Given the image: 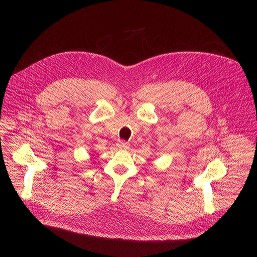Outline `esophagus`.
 Returning a JSON list of instances; mask_svg holds the SVG:
<instances>
[{"mask_svg": "<svg viewBox=\"0 0 257 257\" xmlns=\"http://www.w3.org/2000/svg\"><path fill=\"white\" fill-rule=\"evenodd\" d=\"M116 146L119 148V149H127V148H128V143H126L124 141H120V142L117 143Z\"/></svg>", "mask_w": 257, "mask_h": 257, "instance_id": "34e87169", "label": "esophagus"}]
</instances>
